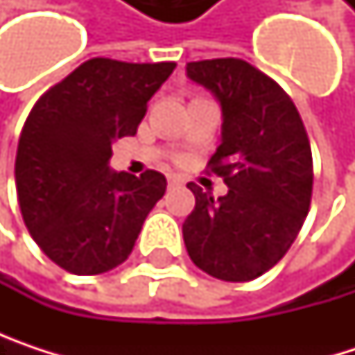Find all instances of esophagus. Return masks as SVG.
<instances>
[{
	"instance_id": "1",
	"label": "esophagus",
	"mask_w": 355,
	"mask_h": 355,
	"mask_svg": "<svg viewBox=\"0 0 355 355\" xmlns=\"http://www.w3.org/2000/svg\"><path fill=\"white\" fill-rule=\"evenodd\" d=\"M178 184H182V180H180V177H168V187H178Z\"/></svg>"
}]
</instances>
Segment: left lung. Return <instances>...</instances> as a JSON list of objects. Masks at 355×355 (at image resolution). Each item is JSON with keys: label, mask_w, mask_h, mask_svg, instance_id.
<instances>
[{"label": "left lung", "mask_w": 355, "mask_h": 355, "mask_svg": "<svg viewBox=\"0 0 355 355\" xmlns=\"http://www.w3.org/2000/svg\"><path fill=\"white\" fill-rule=\"evenodd\" d=\"M187 76L222 105V144L209 173L228 193L214 199L189 182L195 209L182 224L191 261L224 282L269 271L296 241L313 197V152L286 90L243 59L187 63Z\"/></svg>", "instance_id": "left-lung-1"}]
</instances>
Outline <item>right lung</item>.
<instances>
[{
    "instance_id": "add662e5",
    "label": "right lung",
    "mask_w": 355,
    "mask_h": 355,
    "mask_svg": "<svg viewBox=\"0 0 355 355\" xmlns=\"http://www.w3.org/2000/svg\"><path fill=\"white\" fill-rule=\"evenodd\" d=\"M175 67L94 57L31 110L16 154L18 203L36 245L65 271L98 275L121 265L162 199V173H112L108 158L112 141L135 135Z\"/></svg>"
}]
</instances>
